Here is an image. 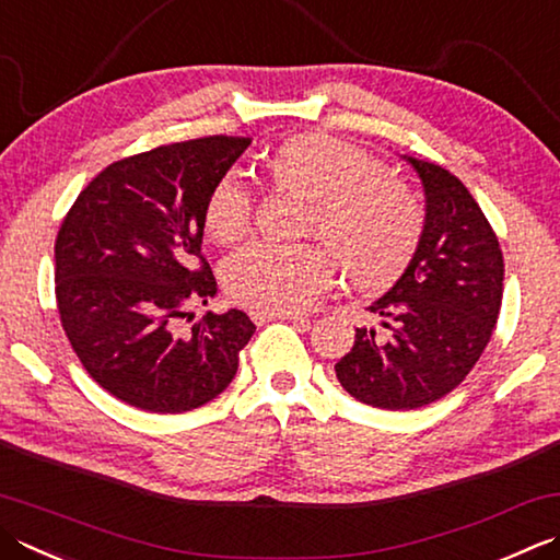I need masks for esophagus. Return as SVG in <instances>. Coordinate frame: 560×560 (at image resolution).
I'll use <instances>...</instances> for the list:
<instances>
[{
    "label": "esophagus",
    "instance_id": "esophagus-1",
    "mask_svg": "<svg viewBox=\"0 0 560 560\" xmlns=\"http://www.w3.org/2000/svg\"><path fill=\"white\" fill-rule=\"evenodd\" d=\"M249 317L255 323H269V320H291V323H301L308 325V317H303L299 313H273V311H249Z\"/></svg>",
    "mask_w": 560,
    "mask_h": 560
}]
</instances>
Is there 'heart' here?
<instances>
[{
	"label": "heart",
	"mask_w": 560,
	"mask_h": 560,
	"mask_svg": "<svg viewBox=\"0 0 560 560\" xmlns=\"http://www.w3.org/2000/svg\"><path fill=\"white\" fill-rule=\"evenodd\" d=\"M261 167L273 189L305 201L303 233L328 249L271 243L240 249L223 273L235 303L293 313L332 287L335 261L359 289H378L410 265L422 237V208L408 184L364 150L299 133L279 142ZM249 194L235 179H218L203 203L206 233L218 245H235L249 233Z\"/></svg>",
	"instance_id": "obj_1"
}]
</instances>
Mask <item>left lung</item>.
<instances>
[{
  "label": "left lung",
  "mask_w": 560,
  "mask_h": 560,
  "mask_svg": "<svg viewBox=\"0 0 560 560\" xmlns=\"http://www.w3.org/2000/svg\"><path fill=\"white\" fill-rule=\"evenodd\" d=\"M424 186V228L408 269L369 305L381 327H357L337 361L342 388L381 410L444 398L483 354L502 305V249L464 182L408 158Z\"/></svg>",
  "instance_id": "obj_1"
}]
</instances>
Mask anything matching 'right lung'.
Listing matches in <instances>:
<instances>
[{"mask_svg":"<svg viewBox=\"0 0 560 560\" xmlns=\"http://www.w3.org/2000/svg\"><path fill=\"white\" fill-rule=\"evenodd\" d=\"M249 138L208 136L108 164L84 186L55 240V301L77 359L133 408L177 415L230 386L255 335L243 311L194 303L218 287L201 255L203 203Z\"/></svg>","mask_w":560,"mask_h":560,"instance_id":"obj_1","label":"right lung"}]
</instances>
